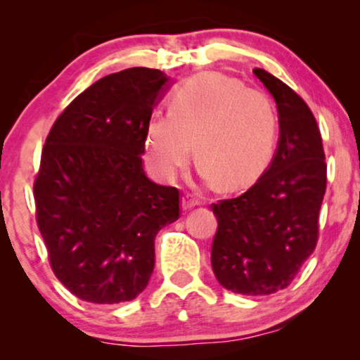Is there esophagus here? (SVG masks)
<instances>
[{"label":"esophagus","instance_id":"1","mask_svg":"<svg viewBox=\"0 0 360 360\" xmlns=\"http://www.w3.org/2000/svg\"><path fill=\"white\" fill-rule=\"evenodd\" d=\"M198 205H200V200H198V198L191 193H186L183 196V200H181V206H183L184 212L186 210L194 208V206H198Z\"/></svg>","mask_w":360,"mask_h":360}]
</instances>
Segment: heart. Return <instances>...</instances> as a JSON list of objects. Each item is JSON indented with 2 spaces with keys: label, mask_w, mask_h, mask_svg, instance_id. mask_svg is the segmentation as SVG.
Segmentation results:
<instances>
[{
  "label": "heart",
  "mask_w": 360,
  "mask_h": 360,
  "mask_svg": "<svg viewBox=\"0 0 360 360\" xmlns=\"http://www.w3.org/2000/svg\"><path fill=\"white\" fill-rule=\"evenodd\" d=\"M276 137L278 115L266 93L205 72L176 91L169 113L148 118L143 148L147 167L160 181L174 179L194 148L205 179L243 188L267 167Z\"/></svg>",
  "instance_id": "heart-1"
}]
</instances>
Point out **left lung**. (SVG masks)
<instances>
[{
	"instance_id": "8db88e82",
	"label": "left lung",
	"mask_w": 360,
	"mask_h": 360,
	"mask_svg": "<svg viewBox=\"0 0 360 360\" xmlns=\"http://www.w3.org/2000/svg\"><path fill=\"white\" fill-rule=\"evenodd\" d=\"M254 74L278 106V150L250 189L212 205L218 220L212 267L229 291L264 296L288 288L315 250L326 164L320 128L303 98L264 69Z\"/></svg>"
}]
</instances>
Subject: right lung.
Wrapping results in <instances>:
<instances>
[{"label": "right lung", "instance_id": "obj_1", "mask_svg": "<svg viewBox=\"0 0 360 360\" xmlns=\"http://www.w3.org/2000/svg\"><path fill=\"white\" fill-rule=\"evenodd\" d=\"M166 74L131 68L101 77L45 139L34 183L37 225L56 278L88 303L137 298L155 235L179 218V191L143 172V135Z\"/></svg>", "mask_w": 360, "mask_h": 360}]
</instances>
